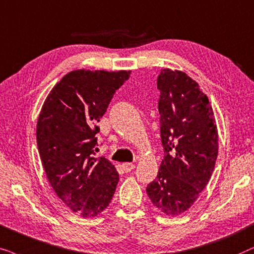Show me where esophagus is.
<instances>
[{"mask_svg":"<svg viewBox=\"0 0 254 254\" xmlns=\"http://www.w3.org/2000/svg\"><path fill=\"white\" fill-rule=\"evenodd\" d=\"M122 168H123L125 173H129V172L134 170V165L131 164V162H125V164L122 165Z\"/></svg>","mask_w":254,"mask_h":254,"instance_id":"1","label":"esophagus"}]
</instances>
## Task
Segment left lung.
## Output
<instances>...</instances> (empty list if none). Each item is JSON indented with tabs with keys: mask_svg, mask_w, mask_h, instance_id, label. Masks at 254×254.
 Returning a JSON list of instances; mask_svg holds the SVG:
<instances>
[{
	"mask_svg": "<svg viewBox=\"0 0 254 254\" xmlns=\"http://www.w3.org/2000/svg\"><path fill=\"white\" fill-rule=\"evenodd\" d=\"M157 87L165 155L146 192L159 210L175 216L190 208L210 180L218 134L207 95L187 74L161 69Z\"/></svg>",
	"mask_w": 254,
	"mask_h": 254,
	"instance_id": "left-lung-1",
	"label": "left lung"
}]
</instances>
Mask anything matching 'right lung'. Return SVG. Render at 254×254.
I'll use <instances>...</instances> for the list:
<instances>
[{
    "label": "right lung",
    "mask_w": 254,
    "mask_h": 254,
    "mask_svg": "<svg viewBox=\"0 0 254 254\" xmlns=\"http://www.w3.org/2000/svg\"><path fill=\"white\" fill-rule=\"evenodd\" d=\"M130 72L77 69L51 90L37 123V145L50 185L82 217L109 205L120 180L116 168L96 158L97 125Z\"/></svg>",
    "instance_id": "1"
}]
</instances>
